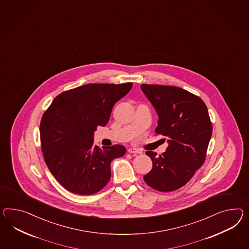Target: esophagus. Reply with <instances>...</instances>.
<instances>
[{
  "label": "esophagus",
  "instance_id": "obj_1",
  "mask_svg": "<svg viewBox=\"0 0 249 249\" xmlns=\"http://www.w3.org/2000/svg\"><path fill=\"white\" fill-rule=\"evenodd\" d=\"M129 153H134V154H141L142 151L139 149H135V148H129L127 150Z\"/></svg>",
  "mask_w": 249,
  "mask_h": 249
}]
</instances>
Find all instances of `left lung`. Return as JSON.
<instances>
[{
    "label": "left lung",
    "mask_w": 249,
    "mask_h": 249,
    "mask_svg": "<svg viewBox=\"0 0 249 249\" xmlns=\"http://www.w3.org/2000/svg\"><path fill=\"white\" fill-rule=\"evenodd\" d=\"M159 120L156 134L168 137L166 152H146L153 168L144 175L147 185L169 192L184 186L204 163L212 124L203 100L178 87L142 84Z\"/></svg>",
    "instance_id": "8db88e82"
}]
</instances>
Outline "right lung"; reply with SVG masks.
Segmentation results:
<instances>
[{
  "label": "right lung",
  "instance_id": "add662e5",
  "mask_svg": "<svg viewBox=\"0 0 249 249\" xmlns=\"http://www.w3.org/2000/svg\"><path fill=\"white\" fill-rule=\"evenodd\" d=\"M133 83L88 84L55 97L39 125L41 150L52 175L69 192L92 195L111 178V161L124 155L125 147L102 150L93 144L97 126L109 121L115 103Z\"/></svg>",
  "mask_w": 249,
  "mask_h": 249
}]
</instances>
